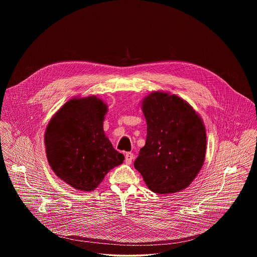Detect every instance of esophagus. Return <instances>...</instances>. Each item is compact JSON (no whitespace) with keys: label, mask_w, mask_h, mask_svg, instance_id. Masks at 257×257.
<instances>
[{"label":"esophagus","mask_w":257,"mask_h":257,"mask_svg":"<svg viewBox=\"0 0 257 257\" xmlns=\"http://www.w3.org/2000/svg\"><path fill=\"white\" fill-rule=\"evenodd\" d=\"M134 159V154L131 152H128L125 154V163L127 165H130L132 163V161Z\"/></svg>","instance_id":"34e87169"}]
</instances>
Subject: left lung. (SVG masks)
<instances>
[{
    "label": "left lung",
    "instance_id": "1",
    "mask_svg": "<svg viewBox=\"0 0 257 257\" xmlns=\"http://www.w3.org/2000/svg\"><path fill=\"white\" fill-rule=\"evenodd\" d=\"M146 146L134 163L148 189L169 195L186 189L201 170L206 154L204 123L182 98L153 91L142 101Z\"/></svg>",
    "mask_w": 257,
    "mask_h": 257
}]
</instances>
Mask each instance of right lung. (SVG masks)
Returning a JSON list of instances; mask_svg holds the SVG:
<instances>
[{
    "mask_svg": "<svg viewBox=\"0 0 257 257\" xmlns=\"http://www.w3.org/2000/svg\"><path fill=\"white\" fill-rule=\"evenodd\" d=\"M108 106L97 96L74 97L51 118L45 131L46 156L55 174L74 189L91 192L123 163L103 129Z\"/></svg>",
    "mask_w": 257,
    "mask_h": 257,
    "instance_id": "right-lung-1",
    "label": "right lung"
}]
</instances>
